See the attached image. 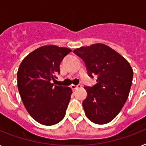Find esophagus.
Here are the masks:
<instances>
[{
	"instance_id": "esophagus-1",
	"label": "esophagus",
	"mask_w": 146,
	"mask_h": 146,
	"mask_svg": "<svg viewBox=\"0 0 146 146\" xmlns=\"http://www.w3.org/2000/svg\"><path fill=\"white\" fill-rule=\"evenodd\" d=\"M82 87V85L81 84H79V85H71V88L72 89H76V88H81Z\"/></svg>"
}]
</instances>
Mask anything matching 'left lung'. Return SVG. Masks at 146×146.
Masks as SVG:
<instances>
[{
    "mask_svg": "<svg viewBox=\"0 0 146 146\" xmlns=\"http://www.w3.org/2000/svg\"><path fill=\"white\" fill-rule=\"evenodd\" d=\"M84 61L88 74L97 76V83L85 86L87 98L82 102L85 113L98 124L110 122L127 100L133 81L132 67L119 53L102 43L73 51Z\"/></svg>",
    "mask_w": 146,
    "mask_h": 146,
    "instance_id": "left-lung-1",
    "label": "left lung"
}]
</instances>
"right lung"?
Masks as SVG:
<instances>
[{"label":"right lung","mask_w":146,"mask_h":146,"mask_svg":"<svg viewBox=\"0 0 146 146\" xmlns=\"http://www.w3.org/2000/svg\"><path fill=\"white\" fill-rule=\"evenodd\" d=\"M71 52L68 48L43 46L27 55L17 73L18 88L22 102L34 120L53 125L62 120L70 100V87L54 85L60 64Z\"/></svg>","instance_id":"add662e5"}]
</instances>
